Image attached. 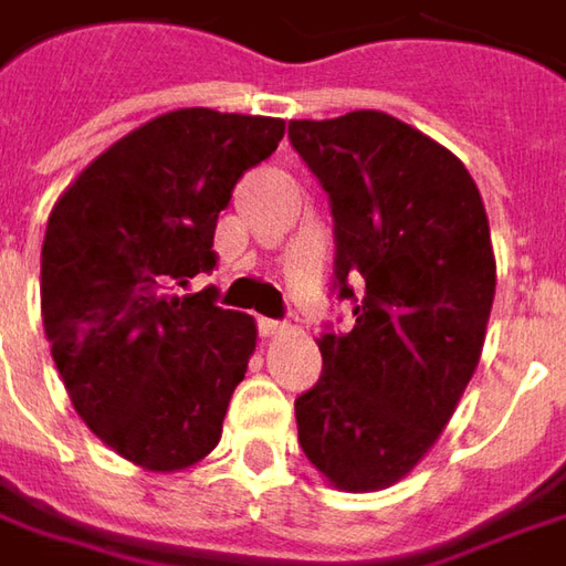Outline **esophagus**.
<instances>
[{
    "label": "esophagus",
    "instance_id": "esophagus-1",
    "mask_svg": "<svg viewBox=\"0 0 566 566\" xmlns=\"http://www.w3.org/2000/svg\"><path fill=\"white\" fill-rule=\"evenodd\" d=\"M286 324H280V321H271V317H258V333L264 336V339H274V336H283L286 333Z\"/></svg>",
    "mask_w": 566,
    "mask_h": 566
}]
</instances>
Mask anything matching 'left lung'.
Here are the masks:
<instances>
[{"instance_id": "8db88e82", "label": "left lung", "mask_w": 566, "mask_h": 566, "mask_svg": "<svg viewBox=\"0 0 566 566\" xmlns=\"http://www.w3.org/2000/svg\"><path fill=\"white\" fill-rule=\"evenodd\" d=\"M329 196L336 283L365 280L355 327L324 333V374L295 398L298 442L343 492H377L423 461L480 364L495 252L458 155L386 112L290 120Z\"/></svg>"}]
</instances>
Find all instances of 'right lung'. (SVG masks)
<instances>
[{
  "mask_svg": "<svg viewBox=\"0 0 566 566\" xmlns=\"http://www.w3.org/2000/svg\"><path fill=\"white\" fill-rule=\"evenodd\" d=\"M283 133L280 117L211 108L151 117L49 214L40 308L52 361L80 420L136 468L186 470L221 442L258 327L177 286L214 268L218 214Z\"/></svg>",
  "mask_w": 566,
  "mask_h": 566,
  "instance_id": "obj_1",
  "label": "right lung"
}]
</instances>
